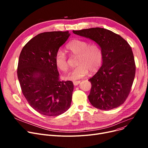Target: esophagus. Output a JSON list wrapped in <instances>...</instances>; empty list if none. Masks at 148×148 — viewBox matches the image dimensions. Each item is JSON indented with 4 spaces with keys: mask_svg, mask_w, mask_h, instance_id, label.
<instances>
[{
    "mask_svg": "<svg viewBox=\"0 0 148 148\" xmlns=\"http://www.w3.org/2000/svg\"><path fill=\"white\" fill-rule=\"evenodd\" d=\"M80 83V81H74V82H73V84H74V86H77V85H78Z\"/></svg>",
    "mask_w": 148,
    "mask_h": 148,
    "instance_id": "obj_1",
    "label": "esophagus"
}]
</instances>
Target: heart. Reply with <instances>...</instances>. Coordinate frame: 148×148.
<instances>
[{
    "mask_svg": "<svg viewBox=\"0 0 148 148\" xmlns=\"http://www.w3.org/2000/svg\"><path fill=\"white\" fill-rule=\"evenodd\" d=\"M66 50L70 54L78 56L75 69L66 77L69 80H75L90 73L97 72L103 64V51L99 45L91 43L86 40L75 39L66 45ZM57 68L62 72L66 73L69 69V64L66 54L58 50L54 58Z\"/></svg>",
    "mask_w": 148,
    "mask_h": 148,
    "instance_id": "heart-1",
    "label": "heart"
}]
</instances>
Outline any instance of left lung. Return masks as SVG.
<instances>
[{"label":"left lung","instance_id":"1","mask_svg":"<svg viewBox=\"0 0 148 148\" xmlns=\"http://www.w3.org/2000/svg\"><path fill=\"white\" fill-rule=\"evenodd\" d=\"M73 33L94 41L103 51L102 66L89 80L92 84L90 103L104 110L120 106L130 94L136 74L130 45L119 35L104 28L73 30Z\"/></svg>","mask_w":148,"mask_h":148}]
</instances>
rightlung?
<instances>
[{"mask_svg":"<svg viewBox=\"0 0 148 148\" xmlns=\"http://www.w3.org/2000/svg\"><path fill=\"white\" fill-rule=\"evenodd\" d=\"M70 34L66 32L37 35L20 53L17 76L27 101L34 110L45 116H56L71 106L74 85L60 81L54 58Z\"/></svg>","mask_w":148,"mask_h":148,"instance_id":"obj_1","label":"right lung"}]
</instances>
